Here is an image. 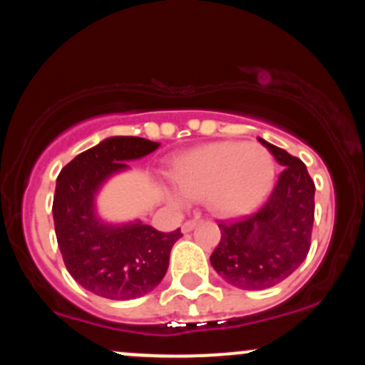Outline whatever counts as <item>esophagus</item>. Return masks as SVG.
Listing matches in <instances>:
<instances>
[{
    "label": "esophagus",
    "instance_id": "obj_1",
    "mask_svg": "<svg viewBox=\"0 0 365 365\" xmlns=\"http://www.w3.org/2000/svg\"><path fill=\"white\" fill-rule=\"evenodd\" d=\"M197 223H199V221H197V220H188V221H185V223L182 225V232H183V233L192 232V230H194L195 226H197Z\"/></svg>",
    "mask_w": 365,
    "mask_h": 365
}]
</instances>
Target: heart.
<instances>
[{
  "label": "heart",
  "mask_w": 365,
  "mask_h": 365,
  "mask_svg": "<svg viewBox=\"0 0 365 365\" xmlns=\"http://www.w3.org/2000/svg\"><path fill=\"white\" fill-rule=\"evenodd\" d=\"M276 165L261 144L212 142L180 154L170 168L177 192L166 190L170 206L183 207L185 199L206 195L216 215L235 217L249 215L266 199L274 183Z\"/></svg>",
  "instance_id": "1"
}]
</instances>
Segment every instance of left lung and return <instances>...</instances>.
<instances>
[{
	"label": "left lung",
	"mask_w": 365,
	"mask_h": 365,
	"mask_svg": "<svg viewBox=\"0 0 365 365\" xmlns=\"http://www.w3.org/2000/svg\"><path fill=\"white\" fill-rule=\"evenodd\" d=\"M259 140L284 170L255 215L217 223L221 240L211 254L216 273L240 290H264L282 283L311 249L316 192L312 178L299 158Z\"/></svg>",
	"instance_id": "obj_1"
}]
</instances>
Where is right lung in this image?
Listing matches in <instances>:
<instances>
[{
	"label": "right lung",
	"mask_w": 365,
	"mask_h": 365,
	"mask_svg": "<svg viewBox=\"0 0 365 365\" xmlns=\"http://www.w3.org/2000/svg\"><path fill=\"white\" fill-rule=\"evenodd\" d=\"M159 148L142 137H108L83 150L60 171L53 200L58 247L81 287L111 300L148 295L165 278L180 228L158 232L140 220L110 223L99 216L96 197L115 175Z\"/></svg>",
	"instance_id": "1"
}]
</instances>
